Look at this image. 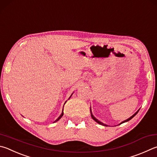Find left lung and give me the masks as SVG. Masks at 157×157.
<instances>
[{"mask_svg":"<svg viewBox=\"0 0 157 157\" xmlns=\"http://www.w3.org/2000/svg\"><path fill=\"white\" fill-rule=\"evenodd\" d=\"M139 110H137V112H136L135 114H134V115H133L132 116H131L130 118H128V119H126V120H125V121H122L121 124H123V123H125V122H127V121H130L131 119H132V118L134 117H135V116L136 115V114H137V113L139 112ZM90 114H91V117H92V118H93V119H94V120H95V121L97 122V123H98L99 124H100V125H102V126H108V125L105 124H104V123H102V122H101L100 121H99L98 119H97L95 117H94V116L93 115L92 113H91V108H90Z\"/></svg>","mask_w":157,"mask_h":157,"instance_id":"8db88e82","label":"left lung"}]
</instances>
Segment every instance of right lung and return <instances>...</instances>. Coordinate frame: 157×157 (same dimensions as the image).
Here are the masks:
<instances>
[{"label":"right lung","instance_id":"obj_1","mask_svg":"<svg viewBox=\"0 0 157 157\" xmlns=\"http://www.w3.org/2000/svg\"><path fill=\"white\" fill-rule=\"evenodd\" d=\"M71 97H70V98H71ZM66 102H67V101H65V103H66ZM65 103H64V104H65ZM63 115H64V113H63V110H62V114H61V115H59V117H58V119H56V120L55 121H54V122H56V121H58L59 120V119H61V117H62V116H63ZM54 122H53V123H54Z\"/></svg>","mask_w":157,"mask_h":157}]
</instances>
